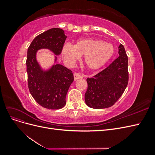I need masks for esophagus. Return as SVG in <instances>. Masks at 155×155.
Listing matches in <instances>:
<instances>
[{
    "mask_svg": "<svg viewBox=\"0 0 155 155\" xmlns=\"http://www.w3.org/2000/svg\"><path fill=\"white\" fill-rule=\"evenodd\" d=\"M74 81H76L79 79H81L83 78V76H81V74H79L78 73H75L74 74Z\"/></svg>",
    "mask_w": 155,
    "mask_h": 155,
    "instance_id": "esophagus-1",
    "label": "esophagus"
}]
</instances>
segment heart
I'll return each mask as SVG.
<instances>
[{
  "label": "heart",
  "instance_id": "obj_1",
  "mask_svg": "<svg viewBox=\"0 0 155 155\" xmlns=\"http://www.w3.org/2000/svg\"><path fill=\"white\" fill-rule=\"evenodd\" d=\"M114 53V46L109 43L94 39H85L77 41L73 46L65 45L62 56L67 64L76 63L83 56V62L91 70H96L106 64Z\"/></svg>",
  "mask_w": 155,
  "mask_h": 155
}]
</instances>
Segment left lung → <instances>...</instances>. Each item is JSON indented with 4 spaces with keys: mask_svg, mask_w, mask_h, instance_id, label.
I'll return each instance as SVG.
<instances>
[{
    "mask_svg": "<svg viewBox=\"0 0 155 155\" xmlns=\"http://www.w3.org/2000/svg\"><path fill=\"white\" fill-rule=\"evenodd\" d=\"M118 54L119 57L105 69L87 79L85 101L89 107L98 109L110 107L123 94L127 86L129 73L128 58L121 44Z\"/></svg>",
    "mask_w": 155,
    "mask_h": 155,
    "instance_id": "left-lung-1",
    "label": "left lung"
}]
</instances>
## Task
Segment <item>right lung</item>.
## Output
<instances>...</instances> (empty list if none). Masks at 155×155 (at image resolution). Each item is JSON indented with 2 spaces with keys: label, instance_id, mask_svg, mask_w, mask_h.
<instances>
[{
  "label": "right lung",
  "instance_id": "1",
  "mask_svg": "<svg viewBox=\"0 0 155 155\" xmlns=\"http://www.w3.org/2000/svg\"><path fill=\"white\" fill-rule=\"evenodd\" d=\"M67 36L64 31L54 28L37 35L32 41L27 52L26 72L30 92L37 104L46 109H59L66 105V96L74 81L71 70L56 64L61 53ZM48 49L55 55L54 64L43 69L36 60L39 49Z\"/></svg>",
  "mask_w": 155,
  "mask_h": 155
}]
</instances>
